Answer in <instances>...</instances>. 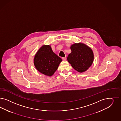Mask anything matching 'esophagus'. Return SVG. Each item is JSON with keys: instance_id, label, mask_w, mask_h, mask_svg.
Wrapping results in <instances>:
<instances>
[{"instance_id": "34e87169", "label": "esophagus", "mask_w": 121, "mask_h": 121, "mask_svg": "<svg viewBox=\"0 0 121 121\" xmlns=\"http://www.w3.org/2000/svg\"><path fill=\"white\" fill-rule=\"evenodd\" d=\"M62 59L64 60H66V57H62Z\"/></svg>"}]
</instances>
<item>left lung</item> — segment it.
I'll use <instances>...</instances> for the list:
<instances>
[{"instance_id":"8db88e82","label":"left lung","mask_w":121,"mask_h":121,"mask_svg":"<svg viewBox=\"0 0 121 121\" xmlns=\"http://www.w3.org/2000/svg\"><path fill=\"white\" fill-rule=\"evenodd\" d=\"M67 60L74 69L79 73H83L89 69L92 65L94 55L92 49L82 43H75L72 44Z\"/></svg>"}]
</instances>
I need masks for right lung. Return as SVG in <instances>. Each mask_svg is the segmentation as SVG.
I'll list each match as a JSON object with an SVG mask.
<instances>
[{
	"label": "right lung",
	"mask_w": 121,
	"mask_h": 121,
	"mask_svg": "<svg viewBox=\"0 0 121 121\" xmlns=\"http://www.w3.org/2000/svg\"><path fill=\"white\" fill-rule=\"evenodd\" d=\"M62 59L53 52L50 45H43L36 53L34 65L37 70L51 77L57 69Z\"/></svg>",
	"instance_id": "right-lung-1"
}]
</instances>
